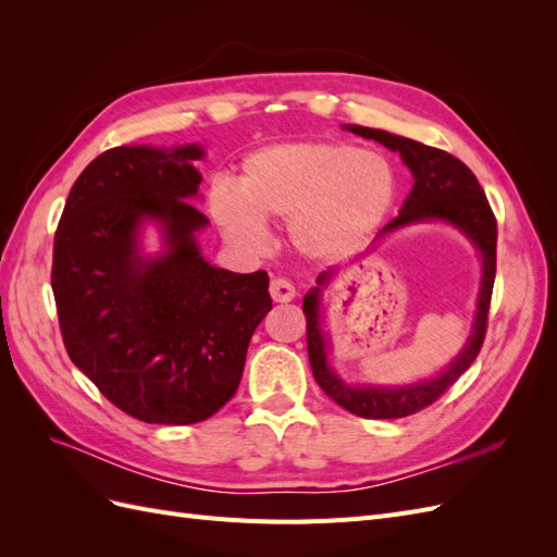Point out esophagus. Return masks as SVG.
I'll return each mask as SVG.
<instances>
[{
	"label": "esophagus",
	"mask_w": 557,
	"mask_h": 557,
	"mask_svg": "<svg viewBox=\"0 0 557 557\" xmlns=\"http://www.w3.org/2000/svg\"><path fill=\"white\" fill-rule=\"evenodd\" d=\"M269 295L283 305V301H290L295 297V285L288 278H272V283H269Z\"/></svg>",
	"instance_id": "obj_1"
}]
</instances>
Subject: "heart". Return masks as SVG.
I'll use <instances>...</instances> for the list:
<instances>
[{
	"mask_svg": "<svg viewBox=\"0 0 557 557\" xmlns=\"http://www.w3.org/2000/svg\"><path fill=\"white\" fill-rule=\"evenodd\" d=\"M395 193L397 176L383 156L342 141H297L248 156L239 193L218 183L209 205L225 237L242 248H262V221H288L301 252L332 258L381 225Z\"/></svg>",
	"mask_w": 557,
	"mask_h": 557,
	"instance_id": "1",
	"label": "heart"
}]
</instances>
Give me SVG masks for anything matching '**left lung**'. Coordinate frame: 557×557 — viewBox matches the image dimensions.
<instances>
[{
    "label": "left lung",
    "instance_id": "1",
    "mask_svg": "<svg viewBox=\"0 0 557 557\" xmlns=\"http://www.w3.org/2000/svg\"><path fill=\"white\" fill-rule=\"evenodd\" d=\"M350 132L360 134L364 139H374L385 148L395 150L407 162L416 183L404 201L401 213L387 223V230H397L401 225L430 221V218H442V221L460 227L467 237L474 242L483 258V281L479 293V311L474 320V334L469 336L460 358L455 360L442 376L432 381L409 385V387H350L342 379H336L325 360V339L320 332V313H318V293L313 288L305 297V315H307V346L311 372L323 387V393L339 404L352 416L360 418H404L428 409L430 404L440 399L448 387L458 381L471 362L476 360L479 350L485 339L487 330V311H491V297L495 285V267H497V221L495 213L487 205V197L481 188L476 176L471 174L469 166L455 156L446 153L442 148H432L420 141L397 137V134L348 125ZM327 272L318 276V285H323Z\"/></svg>",
    "mask_w": 557,
    "mask_h": 557
}]
</instances>
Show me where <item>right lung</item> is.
<instances>
[{
  "label": "right lung",
  "mask_w": 557,
  "mask_h": 557,
  "mask_svg": "<svg viewBox=\"0 0 557 557\" xmlns=\"http://www.w3.org/2000/svg\"><path fill=\"white\" fill-rule=\"evenodd\" d=\"M201 148L117 146L72 185L53 242L60 332L72 362L113 407L193 425L234 397L252 332L272 309L267 272L234 274L199 256L207 215L190 205ZM163 223L168 252L144 261L136 227Z\"/></svg>",
  "instance_id": "obj_1"
}]
</instances>
